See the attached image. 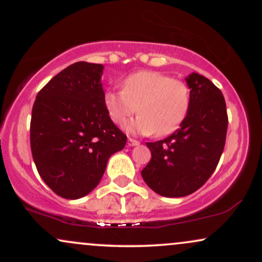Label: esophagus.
I'll use <instances>...</instances> for the list:
<instances>
[{
	"label": "esophagus",
	"instance_id": "esophagus-1",
	"mask_svg": "<svg viewBox=\"0 0 262 262\" xmlns=\"http://www.w3.org/2000/svg\"><path fill=\"white\" fill-rule=\"evenodd\" d=\"M139 144H140L139 141L133 139V138H128V145L129 146H137V145H139Z\"/></svg>",
	"mask_w": 262,
	"mask_h": 262
}]
</instances>
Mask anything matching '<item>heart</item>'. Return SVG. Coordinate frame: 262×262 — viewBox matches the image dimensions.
Listing matches in <instances>:
<instances>
[{"label": "heart", "mask_w": 262, "mask_h": 262, "mask_svg": "<svg viewBox=\"0 0 262 262\" xmlns=\"http://www.w3.org/2000/svg\"><path fill=\"white\" fill-rule=\"evenodd\" d=\"M103 102L116 124H123L138 107L139 116L125 124L129 133L167 135L185 121L191 104V91L181 80L143 70L125 77L122 90L106 91Z\"/></svg>", "instance_id": "heart-1"}]
</instances>
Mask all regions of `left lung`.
Returning <instances> with one entry per match:
<instances>
[{
	"instance_id": "8db88e82",
	"label": "left lung",
	"mask_w": 262,
	"mask_h": 262,
	"mask_svg": "<svg viewBox=\"0 0 262 262\" xmlns=\"http://www.w3.org/2000/svg\"><path fill=\"white\" fill-rule=\"evenodd\" d=\"M191 104L185 121L166 139L146 143L151 159L144 181L164 197H185L212 176L223 152L228 114L222 91L197 73L186 77Z\"/></svg>"
}]
</instances>
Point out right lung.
Wrapping results in <instances>:
<instances>
[{
  "label": "right lung",
  "instance_id": "obj_1",
  "mask_svg": "<svg viewBox=\"0 0 262 262\" xmlns=\"http://www.w3.org/2000/svg\"><path fill=\"white\" fill-rule=\"evenodd\" d=\"M103 65L79 61L39 91L32 110L31 149L43 181L66 200L89 194L127 135L108 116Z\"/></svg>",
  "mask_w": 262,
  "mask_h": 262
}]
</instances>
